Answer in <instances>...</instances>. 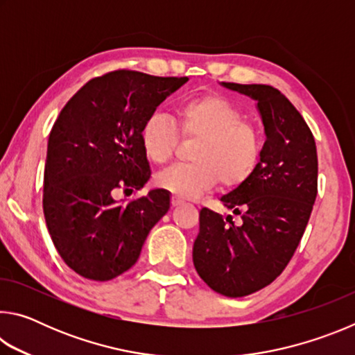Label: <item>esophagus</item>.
<instances>
[{"label": "esophagus", "instance_id": "obj_1", "mask_svg": "<svg viewBox=\"0 0 355 355\" xmlns=\"http://www.w3.org/2000/svg\"><path fill=\"white\" fill-rule=\"evenodd\" d=\"M171 203H172V207L175 208V207H180V205H182L183 200L180 199V197H175V196H173V197H172V200H171Z\"/></svg>", "mask_w": 355, "mask_h": 355}]
</instances>
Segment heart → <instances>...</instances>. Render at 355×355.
<instances>
[{
  "instance_id": "b5f03b06",
  "label": "heart",
  "mask_w": 355,
  "mask_h": 355,
  "mask_svg": "<svg viewBox=\"0 0 355 355\" xmlns=\"http://www.w3.org/2000/svg\"><path fill=\"white\" fill-rule=\"evenodd\" d=\"M183 136L197 137L189 164L171 166L158 173L156 183L180 199H194L220 182L236 188L257 169L261 158V135L243 112L219 94H202L177 110ZM178 131L172 120L155 112L144 123V153L156 164L171 159Z\"/></svg>"
}]
</instances>
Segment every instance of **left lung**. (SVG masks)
<instances>
[{
    "label": "left lung",
    "mask_w": 355,
    "mask_h": 355,
    "mask_svg": "<svg viewBox=\"0 0 355 355\" xmlns=\"http://www.w3.org/2000/svg\"><path fill=\"white\" fill-rule=\"evenodd\" d=\"M222 86L257 101L266 141L254 173L220 197L238 219L200 209L192 260L211 290L243 297L272 284L296 252L318 194V155L309 125L279 89Z\"/></svg>",
    "instance_id": "1"
}]
</instances>
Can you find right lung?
Returning a JSON list of instances; mask_svg holds the SVG:
<instances>
[{"instance_id": "1", "label": "right lung", "mask_w": 355, "mask_h": 355, "mask_svg": "<svg viewBox=\"0 0 355 355\" xmlns=\"http://www.w3.org/2000/svg\"><path fill=\"white\" fill-rule=\"evenodd\" d=\"M188 78L116 70L94 78L62 107L48 137L44 214L56 250L84 279L111 280L133 266L148 232L171 208L166 189L123 203L150 178L146 120Z\"/></svg>"}]
</instances>
